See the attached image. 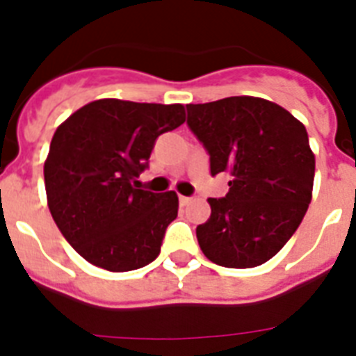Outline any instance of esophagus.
<instances>
[{
  "label": "esophagus",
  "instance_id": "obj_1",
  "mask_svg": "<svg viewBox=\"0 0 356 356\" xmlns=\"http://www.w3.org/2000/svg\"><path fill=\"white\" fill-rule=\"evenodd\" d=\"M190 197H186V195H179V203H181V205H188L190 203Z\"/></svg>",
  "mask_w": 356,
  "mask_h": 356
}]
</instances>
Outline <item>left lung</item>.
Instances as JSON below:
<instances>
[{
	"mask_svg": "<svg viewBox=\"0 0 356 356\" xmlns=\"http://www.w3.org/2000/svg\"><path fill=\"white\" fill-rule=\"evenodd\" d=\"M188 127L227 173L225 197H209L211 218L195 229L207 259L225 268L268 262L292 238L312 200L314 153L307 129L286 108L253 96L186 105Z\"/></svg>",
	"mask_w": 356,
	"mask_h": 356,
	"instance_id": "left-lung-1",
	"label": "left lung"
}]
</instances>
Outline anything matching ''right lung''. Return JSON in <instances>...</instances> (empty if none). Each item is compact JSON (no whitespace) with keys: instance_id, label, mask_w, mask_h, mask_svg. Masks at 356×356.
<instances>
[{"instance_id":"right-lung-1","label":"right lung","mask_w":356,"mask_h":356,"mask_svg":"<svg viewBox=\"0 0 356 356\" xmlns=\"http://www.w3.org/2000/svg\"><path fill=\"white\" fill-rule=\"evenodd\" d=\"M181 103L96 99L57 127L44 162L47 207L58 231L90 264L131 271L161 253L177 218L175 192L136 186L155 140L184 123Z\"/></svg>"}]
</instances>
